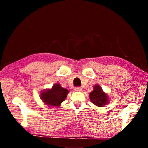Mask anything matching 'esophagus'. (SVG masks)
Returning <instances> with one entry per match:
<instances>
[{"instance_id":"esophagus-1","label":"esophagus","mask_w":148,"mask_h":148,"mask_svg":"<svg viewBox=\"0 0 148 148\" xmlns=\"http://www.w3.org/2000/svg\"><path fill=\"white\" fill-rule=\"evenodd\" d=\"M74 90L76 91H78V92H80V91H82V89L81 88V87H76V88L74 89Z\"/></svg>"}]
</instances>
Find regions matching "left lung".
Segmentation results:
<instances>
[{"label": "left lung", "instance_id": "obj_1", "mask_svg": "<svg viewBox=\"0 0 148 148\" xmlns=\"http://www.w3.org/2000/svg\"><path fill=\"white\" fill-rule=\"evenodd\" d=\"M89 97L92 103L99 107H103L109 103L108 96L102 91L99 85H95L93 91L90 92Z\"/></svg>", "mask_w": 148, "mask_h": 148}]
</instances>
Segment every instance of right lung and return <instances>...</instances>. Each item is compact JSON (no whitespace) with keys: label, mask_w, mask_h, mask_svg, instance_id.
I'll use <instances>...</instances> for the list:
<instances>
[{"label":"right lung","mask_w":148,"mask_h":148,"mask_svg":"<svg viewBox=\"0 0 148 148\" xmlns=\"http://www.w3.org/2000/svg\"><path fill=\"white\" fill-rule=\"evenodd\" d=\"M69 92V90L62 88L61 84H54L51 89H47L42 91L40 99L44 104L49 106H58L66 98Z\"/></svg>","instance_id":"add662e5"}]
</instances>
